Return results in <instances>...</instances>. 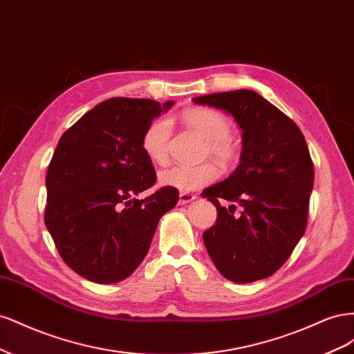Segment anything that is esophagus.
Returning <instances> with one entry per match:
<instances>
[{
    "instance_id": "esophagus-1",
    "label": "esophagus",
    "mask_w": 354,
    "mask_h": 354,
    "mask_svg": "<svg viewBox=\"0 0 354 354\" xmlns=\"http://www.w3.org/2000/svg\"><path fill=\"white\" fill-rule=\"evenodd\" d=\"M194 199H196V196L192 195V194H187V192H180V194H178V203H180V205H185V203L194 201Z\"/></svg>"
}]
</instances>
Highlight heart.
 Here are the masks:
<instances>
[{"mask_svg": "<svg viewBox=\"0 0 354 354\" xmlns=\"http://www.w3.org/2000/svg\"><path fill=\"white\" fill-rule=\"evenodd\" d=\"M185 122L194 128L208 142L209 153L223 164H229L234 158V145L229 138L230 122L220 112L198 108L185 113ZM171 137V121L165 116L153 120L146 127L142 137V149L153 164L164 165L168 160V145ZM218 177V169L212 164L177 165L159 174V185L181 192L198 190L212 183Z\"/></svg>", "mask_w": 354, "mask_h": 354, "instance_id": "obj_1", "label": "heart"}]
</instances>
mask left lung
I'll use <instances>...</instances> for the list:
<instances>
[{"instance_id":"8db88e82","label":"left lung","mask_w":354,"mask_h":354,"mask_svg":"<svg viewBox=\"0 0 354 354\" xmlns=\"http://www.w3.org/2000/svg\"><path fill=\"white\" fill-rule=\"evenodd\" d=\"M194 103L232 115L242 130L238 168L202 190L217 208L203 243L226 279H264L281 269L306 232L315 178L306 138L292 120L251 90L199 95ZM221 200L232 203L229 210ZM236 205L241 214L234 212Z\"/></svg>"}]
</instances>
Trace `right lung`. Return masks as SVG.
I'll return each instance as SVG.
<instances>
[{
    "label": "right lung",
    "instance_id": "obj_1",
    "mask_svg": "<svg viewBox=\"0 0 354 354\" xmlns=\"http://www.w3.org/2000/svg\"><path fill=\"white\" fill-rule=\"evenodd\" d=\"M173 104L104 100L60 137L47 171L44 220L63 261L85 279H127L146 257L160 217L178 202L173 187L136 198L156 181L143 133Z\"/></svg>",
    "mask_w": 354,
    "mask_h": 354
}]
</instances>
